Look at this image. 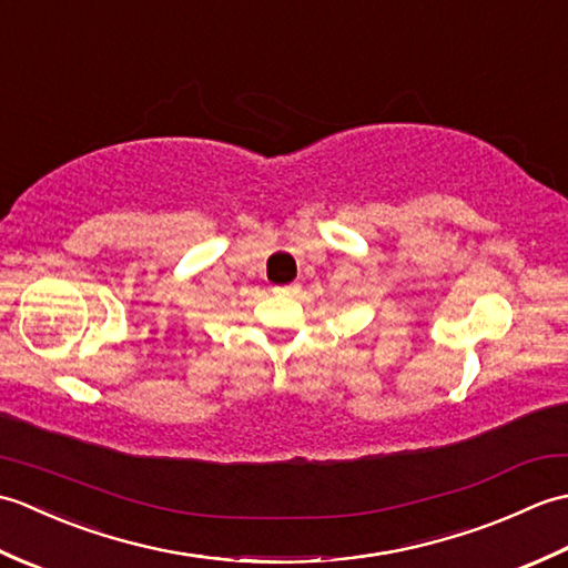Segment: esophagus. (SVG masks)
<instances>
[{
	"mask_svg": "<svg viewBox=\"0 0 568 568\" xmlns=\"http://www.w3.org/2000/svg\"><path fill=\"white\" fill-rule=\"evenodd\" d=\"M273 293H275L277 297H291V295H295V285H283V287H273Z\"/></svg>",
	"mask_w": 568,
	"mask_h": 568,
	"instance_id": "esophagus-1",
	"label": "esophagus"
}]
</instances>
